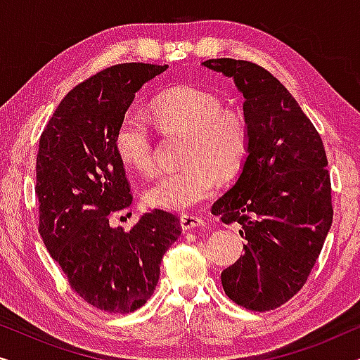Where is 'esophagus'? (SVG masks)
<instances>
[{"mask_svg":"<svg viewBox=\"0 0 360 360\" xmlns=\"http://www.w3.org/2000/svg\"><path fill=\"white\" fill-rule=\"evenodd\" d=\"M180 224H181V229L184 231H190V229H196V228H201L203 226V219L198 218V216H193V214H181L180 216Z\"/></svg>","mask_w":360,"mask_h":360,"instance_id":"esophagus-1","label":"esophagus"}]
</instances>
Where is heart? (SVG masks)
I'll return each mask as SVG.
<instances>
[{
	"label": "heart",
	"mask_w": 360,
	"mask_h": 360,
	"mask_svg": "<svg viewBox=\"0 0 360 360\" xmlns=\"http://www.w3.org/2000/svg\"><path fill=\"white\" fill-rule=\"evenodd\" d=\"M150 111L159 126L188 134L184 169L164 172L146 186L149 206L185 211L211 198L219 179H229L243 165L249 147V127L239 111L223 110V103L211 91L180 85L160 93ZM116 152L127 167L150 172L154 167L150 127L144 117L127 112L117 126Z\"/></svg>",
	"instance_id": "1"
}]
</instances>
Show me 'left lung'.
Wrapping results in <instances>:
<instances>
[{
	"label": "left lung",
	"mask_w": 360,
	"mask_h": 360,
	"mask_svg": "<svg viewBox=\"0 0 360 360\" xmlns=\"http://www.w3.org/2000/svg\"><path fill=\"white\" fill-rule=\"evenodd\" d=\"M203 65L233 78L249 127L243 172L211 208L248 239L221 283L234 303L269 311L302 290L331 228L326 152L297 100L264 67L234 58Z\"/></svg>",
	"instance_id": "8db88e82"
}]
</instances>
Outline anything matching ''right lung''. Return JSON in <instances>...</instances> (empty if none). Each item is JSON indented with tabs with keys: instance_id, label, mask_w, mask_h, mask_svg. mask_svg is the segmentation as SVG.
Instances as JSON below:
<instances>
[{
	"instance_id": "obj_1",
	"label": "right lung",
	"mask_w": 360,
	"mask_h": 360,
	"mask_svg": "<svg viewBox=\"0 0 360 360\" xmlns=\"http://www.w3.org/2000/svg\"><path fill=\"white\" fill-rule=\"evenodd\" d=\"M167 68H105L67 93L39 141V233L78 297L106 313L136 311L150 298L162 257L181 233L180 219L164 210L141 216L131 231L111 228L108 218L132 201L117 126L136 93Z\"/></svg>"
}]
</instances>
